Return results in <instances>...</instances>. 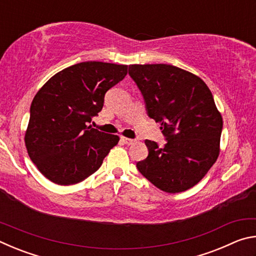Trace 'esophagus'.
<instances>
[{"label":"esophagus","mask_w":256,"mask_h":256,"mask_svg":"<svg viewBox=\"0 0 256 256\" xmlns=\"http://www.w3.org/2000/svg\"><path fill=\"white\" fill-rule=\"evenodd\" d=\"M120 141H122L124 144H132L134 142L133 138H125V136L120 138Z\"/></svg>","instance_id":"34e87169"}]
</instances>
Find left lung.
<instances>
[{
    "instance_id": "obj_1",
    "label": "left lung",
    "mask_w": 256,
    "mask_h": 256,
    "mask_svg": "<svg viewBox=\"0 0 256 256\" xmlns=\"http://www.w3.org/2000/svg\"><path fill=\"white\" fill-rule=\"evenodd\" d=\"M128 74L167 140L164 148L146 140L149 154L136 164L138 172L164 192L193 188L220 152L222 118L210 89L201 78L170 64H133Z\"/></svg>"
}]
</instances>
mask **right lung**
Instances as JSON below:
<instances>
[{
    "label": "right lung",
    "mask_w": 256,
    "mask_h": 256,
    "mask_svg": "<svg viewBox=\"0 0 256 256\" xmlns=\"http://www.w3.org/2000/svg\"><path fill=\"white\" fill-rule=\"evenodd\" d=\"M128 74V66L82 62L53 76L32 99L24 144L42 175L58 185L86 180L102 166L120 138L88 123L102 110L107 90Z\"/></svg>",
    "instance_id": "1"
}]
</instances>
